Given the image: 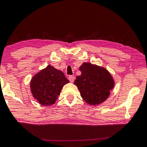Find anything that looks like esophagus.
I'll return each mask as SVG.
<instances>
[{"mask_svg":"<svg viewBox=\"0 0 147 147\" xmlns=\"http://www.w3.org/2000/svg\"><path fill=\"white\" fill-rule=\"evenodd\" d=\"M69 80H70V82H73L74 80V76H73V75H70L69 76Z\"/></svg>","mask_w":147,"mask_h":147,"instance_id":"obj_1","label":"esophagus"}]
</instances>
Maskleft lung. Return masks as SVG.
I'll return each mask as SVG.
<instances>
[{
	"label": "left lung",
	"mask_w": 147,
	"mask_h": 147,
	"mask_svg": "<svg viewBox=\"0 0 147 147\" xmlns=\"http://www.w3.org/2000/svg\"><path fill=\"white\" fill-rule=\"evenodd\" d=\"M79 70L81 75L76 76L74 84L85 102L95 105L106 100L114 86V80L108 71L88 63L82 64Z\"/></svg>",
	"instance_id": "1"
}]
</instances>
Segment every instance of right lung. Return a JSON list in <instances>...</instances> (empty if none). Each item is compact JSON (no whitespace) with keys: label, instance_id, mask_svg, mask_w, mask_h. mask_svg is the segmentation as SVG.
<instances>
[{"label":"right lung","instance_id":"obj_1","mask_svg":"<svg viewBox=\"0 0 147 147\" xmlns=\"http://www.w3.org/2000/svg\"><path fill=\"white\" fill-rule=\"evenodd\" d=\"M69 80L61 71L49 65L33 76L30 88L33 96L42 105H52L56 102L63 86Z\"/></svg>","mask_w":147,"mask_h":147}]
</instances>
